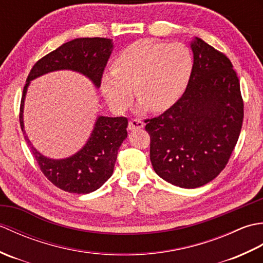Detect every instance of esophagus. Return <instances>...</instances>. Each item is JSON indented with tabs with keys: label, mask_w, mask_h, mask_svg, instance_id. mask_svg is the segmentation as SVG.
<instances>
[{
	"label": "esophagus",
	"mask_w": 263,
	"mask_h": 263,
	"mask_svg": "<svg viewBox=\"0 0 263 263\" xmlns=\"http://www.w3.org/2000/svg\"><path fill=\"white\" fill-rule=\"evenodd\" d=\"M144 126V123L140 120H131L130 122H128V125H127V128L128 130L131 131H135V130H138V128H142Z\"/></svg>",
	"instance_id": "obj_1"
}]
</instances>
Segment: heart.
I'll list each match as a JSON object with an SVG mask.
<instances>
[{
    "instance_id": "obj_1",
    "label": "heart",
    "mask_w": 263,
    "mask_h": 263,
    "mask_svg": "<svg viewBox=\"0 0 263 263\" xmlns=\"http://www.w3.org/2000/svg\"><path fill=\"white\" fill-rule=\"evenodd\" d=\"M193 61L186 46L141 39L125 47L115 59L114 70L105 72L100 88L115 110L132 103L135 88L140 109L164 111L181 98L192 73Z\"/></svg>"
}]
</instances>
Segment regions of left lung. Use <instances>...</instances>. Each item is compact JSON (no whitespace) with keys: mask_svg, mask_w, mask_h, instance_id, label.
Returning a JSON list of instances; mask_svg holds the SVG:
<instances>
[{"mask_svg":"<svg viewBox=\"0 0 263 263\" xmlns=\"http://www.w3.org/2000/svg\"><path fill=\"white\" fill-rule=\"evenodd\" d=\"M191 49L193 68L186 90L163 114L144 121L155 172L184 189L202 186L225 168L244 116L230 59L198 37Z\"/></svg>","mask_w":263,"mask_h":263,"instance_id":"1","label":"left lung"}]
</instances>
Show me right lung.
<instances>
[{
	"mask_svg": "<svg viewBox=\"0 0 263 263\" xmlns=\"http://www.w3.org/2000/svg\"><path fill=\"white\" fill-rule=\"evenodd\" d=\"M113 47V41L108 38H76L39 60L27 78L20 105L21 130L43 174L65 192H93L111 176L117 153L127 137V119L98 116L90 137L79 152L62 159L48 158L32 146L25 131L24 107L28 87L36 78L49 72L70 70L87 77L99 88Z\"/></svg>",
	"mask_w": 263,
	"mask_h": 263,
	"instance_id": "right-lung-1",
	"label": "right lung"
}]
</instances>
